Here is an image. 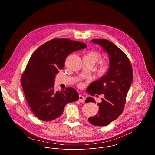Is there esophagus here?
I'll list each match as a JSON object with an SVG mask.
<instances>
[{
    "mask_svg": "<svg viewBox=\"0 0 155 155\" xmlns=\"http://www.w3.org/2000/svg\"><path fill=\"white\" fill-rule=\"evenodd\" d=\"M85 97L84 96L82 95V94H80L79 95V101L82 102V103H84L85 102Z\"/></svg>",
    "mask_w": 155,
    "mask_h": 155,
    "instance_id": "obj_1",
    "label": "esophagus"
}]
</instances>
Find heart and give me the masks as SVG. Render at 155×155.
Returning <instances> with one entry per match:
<instances>
[{"label":"heart","instance_id":"obj_1","mask_svg":"<svg viewBox=\"0 0 155 155\" xmlns=\"http://www.w3.org/2000/svg\"><path fill=\"white\" fill-rule=\"evenodd\" d=\"M84 57L86 58L89 61H90L94 65V64L96 62L100 61L101 58V55L98 52L91 51L88 52ZM108 68H109V65L108 63L105 62V63L102 64L99 68V73L102 75L106 74V73L108 70Z\"/></svg>","mask_w":155,"mask_h":155}]
</instances>
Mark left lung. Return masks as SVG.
<instances>
[{
	"mask_svg": "<svg viewBox=\"0 0 155 155\" xmlns=\"http://www.w3.org/2000/svg\"><path fill=\"white\" fill-rule=\"evenodd\" d=\"M99 45L109 56L108 71L99 80L91 84L87 93L91 96L104 94L98 103L99 112L90 117L88 121L95 126H105L116 119L124 109L126 96L132 81L131 63L125 54L111 42L105 39H92ZM86 103L95 102L92 97L86 99Z\"/></svg>",
	"mask_w": 155,
	"mask_h": 155,
	"instance_id": "8db88e82",
	"label": "left lung"
}]
</instances>
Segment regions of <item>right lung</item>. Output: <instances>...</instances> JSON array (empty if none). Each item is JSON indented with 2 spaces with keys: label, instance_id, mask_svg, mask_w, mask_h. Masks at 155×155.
I'll return each mask as SVG.
<instances>
[{
  "label": "right lung",
  "instance_id": "add662e5",
  "mask_svg": "<svg viewBox=\"0 0 155 155\" xmlns=\"http://www.w3.org/2000/svg\"><path fill=\"white\" fill-rule=\"evenodd\" d=\"M86 47L81 42L54 39L40 46L31 55L21 82L29 107L39 119L50 121L59 117L66 104L79 99L75 89L55 91L54 83L67 57Z\"/></svg>",
  "mask_w": 155,
  "mask_h": 155
}]
</instances>
